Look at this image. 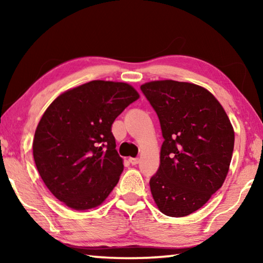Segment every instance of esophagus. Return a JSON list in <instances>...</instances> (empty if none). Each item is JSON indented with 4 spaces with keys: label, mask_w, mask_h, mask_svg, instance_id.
I'll use <instances>...</instances> for the list:
<instances>
[{
    "label": "esophagus",
    "mask_w": 263,
    "mask_h": 263,
    "mask_svg": "<svg viewBox=\"0 0 263 263\" xmlns=\"http://www.w3.org/2000/svg\"><path fill=\"white\" fill-rule=\"evenodd\" d=\"M128 161L131 162L132 166H136V164L139 163V159H138V158H130V159H128Z\"/></svg>",
    "instance_id": "esophagus-1"
}]
</instances>
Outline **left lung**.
<instances>
[{
	"instance_id": "1",
	"label": "left lung",
	"mask_w": 263,
	"mask_h": 263,
	"mask_svg": "<svg viewBox=\"0 0 263 263\" xmlns=\"http://www.w3.org/2000/svg\"><path fill=\"white\" fill-rule=\"evenodd\" d=\"M140 89L158 115L164 139L151 193L163 215L188 216L224 183L234 147L233 126L216 97L197 84L160 80Z\"/></svg>"
}]
</instances>
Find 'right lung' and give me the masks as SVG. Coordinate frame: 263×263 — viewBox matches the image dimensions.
I'll use <instances>...</instances> for the list:
<instances>
[{
    "label": "right lung",
    "instance_id": "right-lung-1",
    "mask_svg": "<svg viewBox=\"0 0 263 263\" xmlns=\"http://www.w3.org/2000/svg\"><path fill=\"white\" fill-rule=\"evenodd\" d=\"M139 99L131 84L94 81L68 89L48 105L35 128L33 159L55 198L83 211L103 203L124 164L111 125Z\"/></svg>",
    "mask_w": 263,
    "mask_h": 263
}]
</instances>
